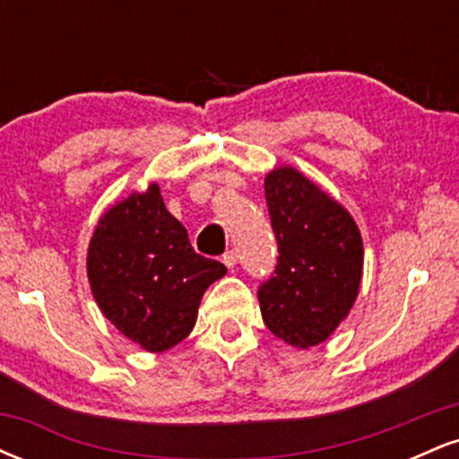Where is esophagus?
I'll list each match as a JSON object with an SVG mask.
<instances>
[{
    "mask_svg": "<svg viewBox=\"0 0 459 459\" xmlns=\"http://www.w3.org/2000/svg\"><path fill=\"white\" fill-rule=\"evenodd\" d=\"M222 263L229 270H233V267L237 265V252L235 250H226L222 255Z\"/></svg>",
    "mask_w": 459,
    "mask_h": 459,
    "instance_id": "obj_1",
    "label": "esophagus"
}]
</instances>
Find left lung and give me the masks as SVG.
Returning a JSON list of instances; mask_svg holds the SVG:
<instances>
[{
  "label": "left lung",
  "instance_id": "left-lung-1",
  "mask_svg": "<svg viewBox=\"0 0 459 459\" xmlns=\"http://www.w3.org/2000/svg\"><path fill=\"white\" fill-rule=\"evenodd\" d=\"M278 261L259 284L265 325L307 350L325 341L350 313L362 278V239L351 215L293 168L265 177Z\"/></svg>",
  "mask_w": 459,
  "mask_h": 459
}]
</instances>
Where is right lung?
<instances>
[{
  "label": "right lung",
  "mask_w": 459,
  "mask_h": 459,
  "mask_svg": "<svg viewBox=\"0 0 459 459\" xmlns=\"http://www.w3.org/2000/svg\"><path fill=\"white\" fill-rule=\"evenodd\" d=\"M224 273L222 263L194 252L155 183L108 209L88 247L99 308L146 351L181 343L196 324L203 293Z\"/></svg>",
  "instance_id": "obj_1"
}]
</instances>
